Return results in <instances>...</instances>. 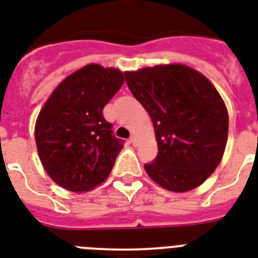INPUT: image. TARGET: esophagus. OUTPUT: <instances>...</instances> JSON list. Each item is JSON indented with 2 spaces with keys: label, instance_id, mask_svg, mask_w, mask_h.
<instances>
[{
  "label": "esophagus",
  "instance_id": "esophagus-1",
  "mask_svg": "<svg viewBox=\"0 0 258 258\" xmlns=\"http://www.w3.org/2000/svg\"><path fill=\"white\" fill-rule=\"evenodd\" d=\"M131 142L134 145V146H137V137H136L134 134L131 137Z\"/></svg>",
  "mask_w": 258,
  "mask_h": 258
}]
</instances>
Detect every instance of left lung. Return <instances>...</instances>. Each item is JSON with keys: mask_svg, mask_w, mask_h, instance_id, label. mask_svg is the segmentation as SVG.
<instances>
[{"mask_svg": "<svg viewBox=\"0 0 258 258\" xmlns=\"http://www.w3.org/2000/svg\"><path fill=\"white\" fill-rule=\"evenodd\" d=\"M126 84L153 121L158 154L145 170L157 184L186 192L215 171L228 138V110L202 72L171 63L125 72Z\"/></svg>", "mask_w": 258, "mask_h": 258, "instance_id": "left-lung-1", "label": "left lung"}]
</instances>
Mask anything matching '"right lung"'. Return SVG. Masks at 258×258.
I'll use <instances>...</instances> for the list:
<instances>
[{
    "instance_id": "obj_1",
    "label": "right lung",
    "mask_w": 258,
    "mask_h": 258,
    "mask_svg": "<svg viewBox=\"0 0 258 258\" xmlns=\"http://www.w3.org/2000/svg\"><path fill=\"white\" fill-rule=\"evenodd\" d=\"M124 83L113 67L87 64L52 91L35 122L40 163L57 186L68 191L93 190L108 178L122 144L103 116Z\"/></svg>"
}]
</instances>
